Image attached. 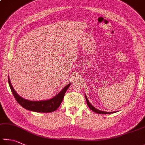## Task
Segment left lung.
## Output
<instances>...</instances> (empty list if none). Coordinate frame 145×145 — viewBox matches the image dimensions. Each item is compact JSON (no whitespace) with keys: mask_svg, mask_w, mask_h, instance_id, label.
<instances>
[{"mask_svg":"<svg viewBox=\"0 0 145 145\" xmlns=\"http://www.w3.org/2000/svg\"><path fill=\"white\" fill-rule=\"evenodd\" d=\"M85 98L86 100V102H87V104H88V106H89V108L91 109V110L92 111L95 112H96L97 114H112L114 112H104V111H101V110H98V109H97L96 108H95L93 106L91 103H90L89 102V101L88 100V98H87L86 96L85 95Z\"/></svg>","mask_w":145,"mask_h":145,"instance_id":"obj_1","label":"left lung"}]
</instances>
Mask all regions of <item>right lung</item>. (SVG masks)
I'll list each match as a JSON object with an SVG mask.
<instances>
[{
    "instance_id": "obj_1",
    "label": "right lung",
    "mask_w": 145,
    "mask_h": 145,
    "mask_svg": "<svg viewBox=\"0 0 145 145\" xmlns=\"http://www.w3.org/2000/svg\"><path fill=\"white\" fill-rule=\"evenodd\" d=\"M8 82H9L10 88L11 89L14 97L19 104L28 110L43 113L52 112L56 110L59 107L60 105L61 104L65 92L71 85V83L68 84L66 86H65L62 89V91L59 94H57L56 97L50 100L45 101H30L19 96L11 85L9 78H8Z\"/></svg>"
}]
</instances>
